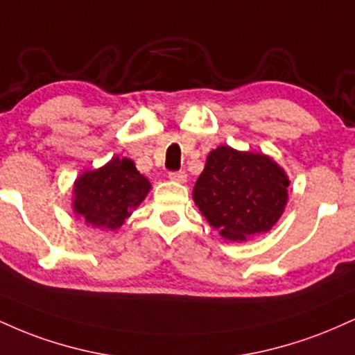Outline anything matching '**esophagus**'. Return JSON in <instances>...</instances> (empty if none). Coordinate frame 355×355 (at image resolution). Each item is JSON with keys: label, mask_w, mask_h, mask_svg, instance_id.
Masks as SVG:
<instances>
[{"label": "esophagus", "mask_w": 355, "mask_h": 355, "mask_svg": "<svg viewBox=\"0 0 355 355\" xmlns=\"http://www.w3.org/2000/svg\"><path fill=\"white\" fill-rule=\"evenodd\" d=\"M168 177H170V180L180 182V183H183V182L187 180V173L183 172V170H180V172H170Z\"/></svg>", "instance_id": "esophagus-1"}]
</instances>
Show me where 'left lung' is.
<instances>
[{
  "mask_svg": "<svg viewBox=\"0 0 355 355\" xmlns=\"http://www.w3.org/2000/svg\"><path fill=\"white\" fill-rule=\"evenodd\" d=\"M284 168L263 153L218 146L193 187V200L223 239L247 240L268 232L284 214L288 193Z\"/></svg>",
  "mask_w": 355,
  "mask_h": 355,
  "instance_id": "1",
  "label": "left lung"
}]
</instances>
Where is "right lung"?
<instances>
[{
  "instance_id": "1",
  "label": "right lung",
  "mask_w": 355,
  "mask_h": 355,
  "mask_svg": "<svg viewBox=\"0 0 355 355\" xmlns=\"http://www.w3.org/2000/svg\"><path fill=\"white\" fill-rule=\"evenodd\" d=\"M152 185L130 158L87 170L73 187V210L92 227L115 230L145 200Z\"/></svg>"
}]
</instances>
